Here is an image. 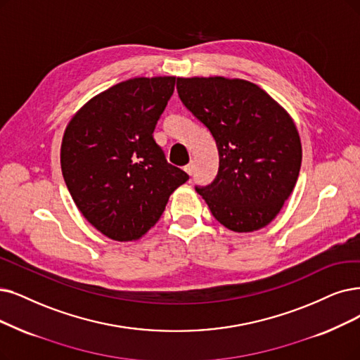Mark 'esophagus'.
I'll list each match as a JSON object with an SVG mask.
<instances>
[{"mask_svg":"<svg viewBox=\"0 0 360 360\" xmlns=\"http://www.w3.org/2000/svg\"><path fill=\"white\" fill-rule=\"evenodd\" d=\"M184 171L188 172L189 176H192V174H193V162H191V164L186 165V167H184Z\"/></svg>","mask_w":360,"mask_h":360,"instance_id":"obj_1","label":"esophagus"}]
</instances>
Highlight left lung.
<instances>
[{
	"label": "left lung",
	"instance_id": "8db88e82",
	"mask_svg": "<svg viewBox=\"0 0 360 360\" xmlns=\"http://www.w3.org/2000/svg\"><path fill=\"white\" fill-rule=\"evenodd\" d=\"M177 93L217 143V177L196 188L215 220L238 233L267 226L292 193L303 158L290 113L239 78H177Z\"/></svg>",
	"mask_w": 360,
	"mask_h": 360
}]
</instances>
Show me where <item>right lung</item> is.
<instances>
[{"instance_id":"right-lung-1","label":"right lung","mask_w":360,"mask_h":360,"mask_svg":"<svg viewBox=\"0 0 360 360\" xmlns=\"http://www.w3.org/2000/svg\"><path fill=\"white\" fill-rule=\"evenodd\" d=\"M174 85L176 77L122 81L90 98L66 125L60 165L68 191L109 239L145 236L169 195L189 180L152 136Z\"/></svg>"}]
</instances>
